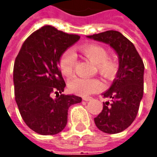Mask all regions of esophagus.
<instances>
[{
	"label": "esophagus",
	"mask_w": 157,
	"mask_h": 157,
	"mask_svg": "<svg viewBox=\"0 0 157 157\" xmlns=\"http://www.w3.org/2000/svg\"><path fill=\"white\" fill-rule=\"evenodd\" d=\"M83 100H86V101H89V100H92V97H85V98H83Z\"/></svg>",
	"instance_id": "esophagus-1"
}]
</instances>
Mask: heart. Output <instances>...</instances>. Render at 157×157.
<instances>
[{
    "label": "heart",
    "instance_id": "obj_1",
    "mask_svg": "<svg viewBox=\"0 0 157 157\" xmlns=\"http://www.w3.org/2000/svg\"><path fill=\"white\" fill-rule=\"evenodd\" d=\"M78 52L90 62L95 64L96 69L103 77L106 78H113L118 71L117 61L111 57H107L108 52L105 47L90 44L78 47ZM76 57L70 51L63 52L59 60V66L63 75H71L75 67ZM69 89L71 92L81 96L98 92L102 87L101 82L97 78H74L70 80Z\"/></svg>",
    "mask_w": 157,
    "mask_h": 157
}]
</instances>
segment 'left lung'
<instances>
[{
    "label": "left lung",
    "mask_w": 157,
    "mask_h": 157,
    "mask_svg": "<svg viewBox=\"0 0 157 157\" xmlns=\"http://www.w3.org/2000/svg\"><path fill=\"white\" fill-rule=\"evenodd\" d=\"M88 38L109 44L117 53L119 70L110 88L102 94L111 99L103 102V110L94 122L106 134H117L135 121L143 96L144 64L135 45L116 30L87 36Z\"/></svg>",
    "instance_id": "obj_1"
}]
</instances>
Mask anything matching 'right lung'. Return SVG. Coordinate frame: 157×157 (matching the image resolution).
Here are the masks:
<instances>
[{
    "mask_svg": "<svg viewBox=\"0 0 157 157\" xmlns=\"http://www.w3.org/2000/svg\"><path fill=\"white\" fill-rule=\"evenodd\" d=\"M79 38L46 25L25 40L15 58V101L24 122L37 134L61 132L67 124L70 106L82 101L78 96L63 94L65 83L58 67L62 54Z\"/></svg>",
    "mask_w": 157,
    "mask_h": 157,
    "instance_id": "right-lung-1",
    "label": "right lung"
}]
</instances>
